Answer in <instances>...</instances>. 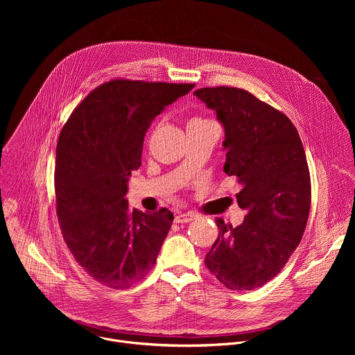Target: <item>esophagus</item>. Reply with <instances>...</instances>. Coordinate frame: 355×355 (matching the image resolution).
<instances>
[{
    "label": "esophagus",
    "mask_w": 355,
    "mask_h": 355,
    "mask_svg": "<svg viewBox=\"0 0 355 355\" xmlns=\"http://www.w3.org/2000/svg\"><path fill=\"white\" fill-rule=\"evenodd\" d=\"M196 218V216L193 213H180L175 217V223L178 224H186V223H190Z\"/></svg>",
    "instance_id": "esophagus-1"
}]
</instances>
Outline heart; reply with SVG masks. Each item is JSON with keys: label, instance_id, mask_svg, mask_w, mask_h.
Masks as SVG:
<instances>
[{"label": "heart", "instance_id": "1", "mask_svg": "<svg viewBox=\"0 0 355 355\" xmlns=\"http://www.w3.org/2000/svg\"><path fill=\"white\" fill-rule=\"evenodd\" d=\"M193 121H205V120H202V119H194Z\"/></svg>", "mask_w": 355, "mask_h": 355}]
</instances>
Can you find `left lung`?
I'll use <instances>...</instances> for the list:
<instances>
[{"instance_id":"1","label":"left lung","mask_w":355,"mask_h":355,"mask_svg":"<svg viewBox=\"0 0 355 355\" xmlns=\"http://www.w3.org/2000/svg\"><path fill=\"white\" fill-rule=\"evenodd\" d=\"M225 130L224 172L242 184L246 217L238 227L216 218L218 238L205 265L227 288L249 291L272 280L304 236L311 202L304 145L280 110L238 87L194 92Z\"/></svg>"}]
</instances>
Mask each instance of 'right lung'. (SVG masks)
I'll list each match as a JSON object with an SVG mask.
<instances>
[{
  "instance_id": "right-lung-1",
  "label": "right lung",
  "mask_w": 355,
  "mask_h": 355,
  "mask_svg": "<svg viewBox=\"0 0 355 355\" xmlns=\"http://www.w3.org/2000/svg\"><path fill=\"white\" fill-rule=\"evenodd\" d=\"M194 86L112 79L73 109L60 132L54 193L61 234L75 261L106 287L142 280L169 232L171 210H130L124 196L153 120Z\"/></svg>"
}]
</instances>
